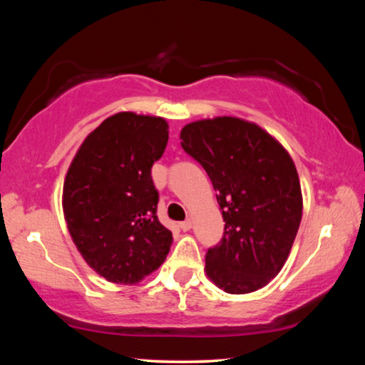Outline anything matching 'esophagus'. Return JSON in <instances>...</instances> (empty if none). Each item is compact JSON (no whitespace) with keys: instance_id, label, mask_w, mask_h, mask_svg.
<instances>
[{"instance_id":"34e87169","label":"esophagus","mask_w":365,"mask_h":365,"mask_svg":"<svg viewBox=\"0 0 365 365\" xmlns=\"http://www.w3.org/2000/svg\"><path fill=\"white\" fill-rule=\"evenodd\" d=\"M191 225H193V220H191V219H187V220L180 222V225H178V227H180L183 232H188L190 228H191Z\"/></svg>"}]
</instances>
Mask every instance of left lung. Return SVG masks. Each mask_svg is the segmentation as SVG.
Instances as JSON below:
<instances>
[{
	"instance_id": "left-lung-1",
	"label": "left lung",
	"mask_w": 365,
	"mask_h": 365,
	"mask_svg": "<svg viewBox=\"0 0 365 365\" xmlns=\"http://www.w3.org/2000/svg\"><path fill=\"white\" fill-rule=\"evenodd\" d=\"M182 148L207 172L224 217V237L207 250L206 274L232 294L256 292L288 259L302 217L299 177L288 151L238 117L191 122Z\"/></svg>"
}]
</instances>
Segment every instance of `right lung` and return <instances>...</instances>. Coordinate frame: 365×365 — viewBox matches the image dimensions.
<instances>
[{
    "mask_svg": "<svg viewBox=\"0 0 365 365\" xmlns=\"http://www.w3.org/2000/svg\"><path fill=\"white\" fill-rule=\"evenodd\" d=\"M168 140L163 117L114 114L83 140L67 170V228L85 262L108 282L135 285L169 255L172 233L158 219L151 178Z\"/></svg>",
    "mask_w": 365,
    "mask_h": 365,
    "instance_id": "add662e5",
    "label": "right lung"
}]
</instances>
